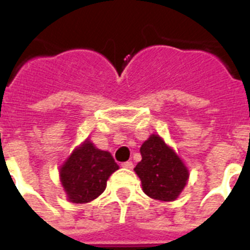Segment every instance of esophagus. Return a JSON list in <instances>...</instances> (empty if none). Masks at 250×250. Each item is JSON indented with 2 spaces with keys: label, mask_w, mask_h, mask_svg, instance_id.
I'll use <instances>...</instances> for the list:
<instances>
[{
  "label": "esophagus",
  "mask_w": 250,
  "mask_h": 250,
  "mask_svg": "<svg viewBox=\"0 0 250 250\" xmlns=\"http://www.w3.org/2000/svg\"><path fill=\"white\" fill-rule=\"evenodd\" d=\"M121 167H126V169H132V167H134V164H132V161H125V163L121 164Z\"/></svg>",
  "instance_id": "1"
}]
</instances>
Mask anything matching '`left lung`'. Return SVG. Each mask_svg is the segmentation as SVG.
<instances>
[{
	"label": "left lung",
	"instance_id": "8db88e82",
	"mask_svg": "<svg viewBox=\"0 0 250 250\" xmlns=\"http://www.w3.org/2000/svg\"><path fill=\"white\" fill-rule=\"evenodd\" d=\"M141 161L135 173L147 196L160 202L175 200L187 185L189 171L173 149L152 134L140 147Z\"/></svg>",
	"mask_w": 250,
	"mask_h": 250
}]
</instances>
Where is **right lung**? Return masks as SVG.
Returning <instances> with one entry per match:
<instances>
[{
	"label": "right lung",
	"instance_id": "right-lung-1",
	"mask_svg": "<svg viewBox=\"0 0 250 250\" xmlns=\"http://www.w3.org/2000/svg\"><path fill=\"white\" fill-rule=\"evenodd\" d=\"M118 169L111 154L95 147L87 139L61 167L60 179L68 200L83 204L104 193L107 179Z\"/></svg>",
	"mask_w": 250,
	"mask_h": 250
}]
</instances>
